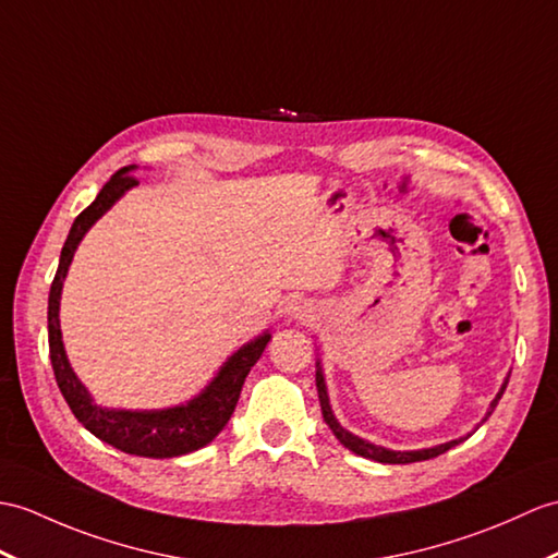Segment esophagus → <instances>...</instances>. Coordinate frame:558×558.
Returning <instances> with one entry per match:
<instances>
[{"mask_svg":"<svg viewBox=\"0 0 558 558\" xmlns=\"http://www.w3.org/2000/svg\"><path fill=\"white\" fill-rule=\"evenodd\" d=\"M290 308H294V311H296V306H290Z\"/></svg>","mask_w":558,"mask_h":558,"instance_id":"obj_1","label":"esophagus"}]
</instances>
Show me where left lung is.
Segmentation results:
<instances>
[{
	"label": "left lung",
	"mask_w": 558,
	"mask_h": 558,
	"mask_svg": "<svg viewBox=\"0 0 558 558\" xmlns=\"http://www.w3.org/2000/svg\"><path fill=\"white\" fill-rule=\"evenodd\" d=\"M509 383V380H507ZM507 383L501 385V390L497 395V399L492 401V407L487 411V416L492 411H495L497 401L501 399L504 390H507ZM316 387H318V399H320V411H323V418H326L328 427L335 433V437L340 439V442L349 449L354 451V454L364 457V459H371V461H380V463H413V461H425V459H435L439 454H445V451H449L451 447H457L461 439H454V442H447V445H439V447H433V449H421V451H390V449H383V447H375L371 442H366V439L361 437H354L352 433H347L344 427L335 421L332 411H330V401H328V392H326V383H323V373L316 371ZM485 416V418H487Z\"/></svg>",
	"instance_id": "left-lung-1"
}]
</instances>
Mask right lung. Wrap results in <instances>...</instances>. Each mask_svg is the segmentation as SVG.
I'll use <instances>...</instances> for the list:
<instances>
[{
	"instance_id": "add662e5",
	"label": "right lung",
	"mask_w": 558,
	"mask_h": 558,
	"mask_svg": "<svg viewBox=\"0 0 558 558\" xmlns=\"http://www.w3.org/2000/svg\"><path fill=\"white\" fill-rule=\"evenodd\" d=\"M131 168L133 166H123L121 171H116L111 175L109 183L104 185L101 192L97 194V199L89 204L85 211L77 214V218L71 226L69 238L63 242L57 276L51 280V290H49V311H47L49 359H51V368H54V378L63 399H66V404L71 407L73 416L81 421L89 433L99 437L101 442L125 451V454L147 457V459H171V457L190 454V451L206 447L220 430H223L226 423L232 416V411L238 407L242 385L247 380L252 366L262 359L270 335H262L258 340L242 347L238 354H232L228 359V364L216 375V380L185 407L133 413V411H109L93 404V399H89V395L85 392V387L71 371L66 352H63V344H61V330H59L61 284H63V278H66V270L71 266L77 242L83 240L87 228L93 226L95 220L107 211L128 187L137 185V178L131 173Z\"/></svg>"
}]
</instances>
